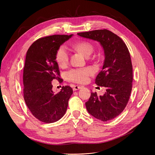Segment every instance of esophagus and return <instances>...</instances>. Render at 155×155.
I'll use <instances>...</instances> for the list:
<instances>
[{"mask_svg": "<svg viewBox=\"0 0 155 155\" xmlns=\"http://www.w3.org/2000/svg\"><path fill=\"white\" fill-rule=\"evenodd\" d=\"M80 88H81V87L78 86V85H75L73 87V91H78V90H79V89H80Z\"/></svg>", "mask_w": 155, "mask_h": 155, "instance_id": "obj_1", "label": "esophagus"}]
</instances>
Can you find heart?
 Listing matches in <instances>:
<instances>
[{
  "instance_id": "1",
  "label": "heart",
  "mask_w": 155,
  "mask_h": 155,
  "mask_svg": "<svg viewBox=\"0 0 155 155\" xmlns=\"http://www.w3.org/2000/svg\"><path fill=\"white\" fill-rule=\"evenodd\" d=\"M73 48L78 52L88 58L94 50L93 45L87 41H79L73 45ZM55 60L59 67L64 68L67 65L69 56L67 50L63 46L60 47L56 52ZM93 74V70L91 68L72 69L67 72L68 80L74 83L83 84L88 82L89 76Z\"/></svg>"
}]
</instances>
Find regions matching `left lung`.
Instances as JSON below:
<instances>
[{"label":"left lung","mask_w":155,"mask_h":155,"mask_svg":"<svg viewBox=\"0 0 155 155\" xmlns=\"http://www.w3.org/2000/svg\"><path fill=\"white\" fill-rule=\"evenodd\" d=\"M78 35L99 42L105 54L103 69L95 83L105 87L106 92L103 96L92 92L85 103L87 110L103 121L114 119L124 110L132 91L133 66L129 50L120 37L106 29L78 33Z\"/></svg>","instance_id":"8db88e82"}]
</instances>
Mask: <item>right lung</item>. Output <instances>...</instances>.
Instances as JSON below:
<instances>
[{
	"label": "right lung",
	"instance_id": "1",
	"mask_svg": "<svg viewBox=\"0 0 155 155\" xmlns=\"http://www.w3.org/2000/svg\"><path fill=\"white\" fill-rule=\"evenodd\" d=\"M72 35H54L40 38L28 50L24 70V99L33 116L42 122L54 123L60 120L67 111L72 88L63 87L54 94L51 81L60 77L55 54L60 46Z\"/></svg>",
	"mask_w": 155,
	"mask_h": 155
}]
</instances>
